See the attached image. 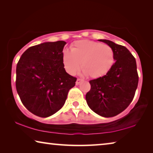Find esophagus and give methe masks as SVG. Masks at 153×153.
Here are the masks:
<instances>
[{"mask_svg": "<svg viewBox=\"0 0 153 153\" xmlns=\"http://www.w3.org/2000/svg\"><path fill=\"white\" fill-rule=\"evenodd\" d=\"M82 81H83V80H82V79H77V81H76V85H78V84H80Z\"/></svg>", "mask_w": 153, "mask_h": 153, "instance_id": "1", "label": "esophagus"}]
</instances>
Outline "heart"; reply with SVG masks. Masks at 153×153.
Masks as SVG:
<instances>
[{
  "instance_id": "1",
  "label": "heart",
  "mask_w": 153,
  "mask_h": 153,
  "mask_svg": "<svg viewBox=\"0 0 153 153\" xmlns=\"http://www.w3.org/2000/svg\"><path fill=\"white\" fill-rule=\"evenodd\" d=\"M62 60L66 71L74 75L82 67L84 75L92 78L102 77L110 71L115 60L112 48L107 44L90 40L77 41L71 50L62 52Z\"/></svg>"
}]
</instances>
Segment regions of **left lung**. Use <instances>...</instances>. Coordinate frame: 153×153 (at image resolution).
I'll return each mask as SVG.
<instances>
[{
    "instance_id": "left-lung-1",
    "label": "left lung",
    "mask_w": 153,
    "mask_h": 153,
    "mask_svg": "<svg viewBox=\"0 0 153 153\" xmlns=\"http://www.w3.org/2000/svg\"><path fill=\"white\" fill-rule=\"evenodd\" d=\"M98 41L112 48L115 62L105 76L89 82L91 88L86 100L98 115L113 117L124 111L134 97L138 84L136 61L125 46L107 39Z\"/></svg>"
}]
</instances>
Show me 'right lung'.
I'll return each instance as SVG.
<instances>
[{
  "label": "right lung",
  "mask_w": 153,
  "mask_h": 153,
  "mask_svg": "<svg viewBox=\"0 0 153 153\" xmlns=\"http://www.w3.org/2000/svg\"><path fill=\"white\" fill-rule=\"evenodd\" d=\"M64 41L44 42L28 48L16 67V86L28 110L46 118L62 108L76 77L65 71L62 60Z\"/></svg>",
  "instance_id": "right-lung-1"
}]
</instances>
